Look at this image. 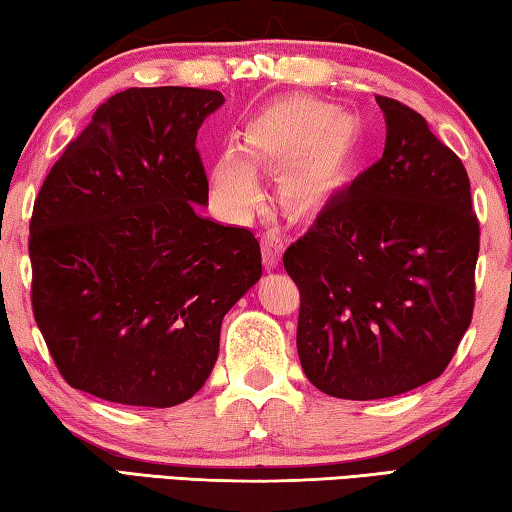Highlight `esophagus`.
Segmentation results:
<instances>
[{
	"instance_id": "34e87169",
	"label": "esophagus",
	"mask_w": 512,
	"mask_h": 512,
	"mask_svg": "<svg viewBox=\"0 0 512 512\" xmlns=\"http://www.w3.org/2000/svg\"><path fill=\"white\" fill-rule=\"evenodd\" d=\"M282 253H284V239H282L280 235H277L275 230L266 232V235L262 237V255H264V266H266V268H275L277 264H280Z\"/></svg>"
}]
</instances>
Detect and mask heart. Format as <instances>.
I'll use <instances>...</instances> for the list:
<instances>
[{"mask_svg": "<svg viewBox=\"0 0 512 512\" xmlns=\"http://www.w3.org/2000/svg\"><path fill=\"white\" fill-rule=\"evenodd\" d=\"M359 126L323 101L296 97L262 112L244 133V153L228 149L212 169L225 210L253 212L262 189L255 167L280 171V198L293 214L311 216L329 205L357 160Z\"/></svg>", "mask_w": 512, "mask_h": 512, "instance_id": "b5f03b06", "label": "heart"}]
</instances>
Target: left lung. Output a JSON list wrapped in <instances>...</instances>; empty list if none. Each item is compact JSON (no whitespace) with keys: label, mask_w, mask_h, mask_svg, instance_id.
<instances>
[{"label":"left lung","mask_w":512,"mask_h":512,"mask_svg":"<svg viewBox=\"0 0 512 512\" xmlns=\"http://www.w3.org/2000/svg\"><path fill=\"white\" fill-rule=\"evenodd\" d=\"M381 160L287 248L298 357L318 391L381 400L443 375L470 327L479 221L470 178L418 112L377 97Z\"/></svg>","instance_id":"left-lung-1"}]
</instances>
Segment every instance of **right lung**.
<instances>
[{"label":"right lung","mask_w":512,"mask_h":512,"mask_svg":"<svg viewBox=\"0 0 512 512\" xmlns=\"http://www.w3.org/2000/svg\"><path fill=\"white\" fill-rule=\"evenodd\" d=\"M223 103L214 90L128 88L51 167L31 216V300L72 388L167 409L210 377L223 316L262 277L253 232L198 214L196 135Z\"/></svg>","instance_id":"1"}]
</instances>
